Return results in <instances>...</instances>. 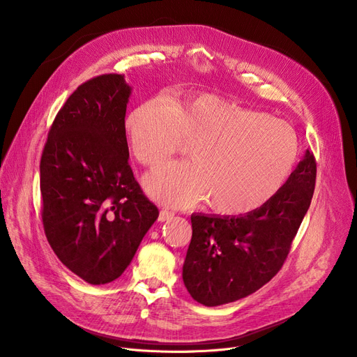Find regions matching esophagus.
Listing matches in <instances>:
<instances>
[{"mask_svg":"<svg viewBox=\"0 0 357 357\" xmlns=\"http://www.w3.org/2000/svg\"><path fill=\"white\" fill-rule=\"evenodd\" d=\"M174 217V213L172 211H169V210H162L160 213H159V221L160 222H163V221H167V220H171Z\"/></svg>","mask_w":357,"mask_h":357,"instance_id":"obj_1","label":"esophagus"}]
</instances>
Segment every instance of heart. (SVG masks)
<instances>
[{
  "instance_id": "obj_1",
  "label": "heart",
  "mask_w": 357,
  "mask_h": 357,
  "mask_svg": "<svg viewBox=\"0 0 357 357\" xmlns=\"http://www.w3.org/2000/svg\"><path fill=\"white\" fill-rule=\"evenodd\" d=\"M124 130L135 156L149 166L167 159L186 140L194 142V160L158 167L144 178V188L171 207L208 198V207L224 215H243L266 204L299 155L288 123L213 93L149 98L128 112Z\"/></svg>"
}]
</instances>
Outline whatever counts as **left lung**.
<instances>
[{"label": "left lung", "instance_id": "left-lung-1", "mask_svg": "<svg viewBox=\"0 0 357 357\" xmlns=\"http://www.w3.org/2000/svg\"><path fill=\"white\" fill-rule=\"evenodd\" d=\"M315 175V159L307 150L282 188L260 208L243 215H191L182 279L197 303H234L279 272L310 208Z\"/></svg>", "mask_w": 357, "mask_h": 357}]
</instances>
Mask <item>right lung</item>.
Returning <instances> with one entry per match:
<instances>
[{
    "instance_id": "obj_1",
    "label": "right lung",
    "mask_w": 357,
    "mask_h": 357,
    "mask_svg": "<svg viewBox=\"0 0 357 357\" xmlns=\"http://www.w3.org/2000/svg\"><path fill=\"white\" fill-rule=\"evenodd\" d=\"M130 96L131 86L117 73L78 86L56 116L40 160L49 245L91 285L117 279L159 217L128 165Z\"/></svg>"
}]
</instances>
